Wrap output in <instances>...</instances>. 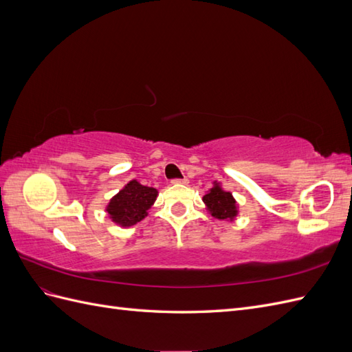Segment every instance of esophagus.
<instances>
[{
    "label": "esophagus",
    "instance_id": "34e87169",
    "mask_svg": "<svg viewBox=\"0 0 352 352\" xmlns=\"http://www.w3.org/2000/svg\"><path fill=\"white\" fill-rule=\"evenodd\" d=\"M172 184H173V185H186V184H188V179H186V177L172 179Z\"/></svg>",
    "mask_w": 352,
    "mask_h": 352
}]
</instances>
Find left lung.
<instances>
[{"label": "left lung", "mask_w": 352, "mask_h": 352, "mask_svg": "<svg viewBox=\"0 0 352 352\" xmlns=\"http://www.w3.org/2000/svg\"><path fill=\"white\" fill-rule=\"evenodd\" d=\"M207 204L211 216H214L217 219H233L236 216V206H235V199H233L230 192H225L221 190V188L214 186L211 188L210 192L202 198Z\"/></svg>", "instance_id": "obj_1"}]
</instances>
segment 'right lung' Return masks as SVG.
<instances>
[{
    "instance_id": "1",
    "label": "right lung",
    "mask_w": 352,
    "mask_h": 352,
    "mask_svg": "<svg viewBox=\"0 0 352 352\" xmlns=\"http://www.w3.org/2000/svg\"><path fill=\"white\" fill-rule=\"evenodd\" d=\"M155 198L157 189L132 180L110 201L107 211L113 221L122 226H132L146 216Z\"/></svg>"
}]
</instances>
